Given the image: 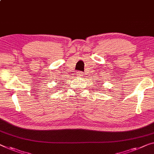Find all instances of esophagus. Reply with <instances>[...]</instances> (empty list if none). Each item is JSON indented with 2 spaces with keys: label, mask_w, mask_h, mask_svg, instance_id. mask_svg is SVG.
I'll return each mask as SVG.
<instances>
[{
  "label": "esophagus",
  "mask_w": 154,
  "mask_h": 154,
  "mask_svg": "<svg viewBox=\"0 0 154 154\" xmlns=\"http://www.w3.org/2000/svg\"><path fill=\"white\" fill-rule=\"evenodd\" d=\"M76 73H77L76 75H77L78 76H79V77H82V75H83V73H82V72H77Z\"/></svg>",
  "instance_id": "obj_1"
}]
</instances>
